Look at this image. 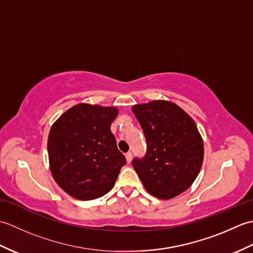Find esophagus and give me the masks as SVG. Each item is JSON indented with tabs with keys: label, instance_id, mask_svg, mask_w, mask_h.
<instances>
[{
	"label": "esophagus",
	"instance_id": "obj_1",
	"mask_svg": "<svg viewBox=\"0 0 253 253\" xmlns=\"http://www.w3.org/2000/svg\"><path fill=\"white\" fill-rule=\"evenodd\" d=\"M126 160H127V163H130L131 162V159H132V153L131 152H127L125 154Z\"/></svg>",
	"mask_w": 253,
	"mask_h": 253
}]
</instances>
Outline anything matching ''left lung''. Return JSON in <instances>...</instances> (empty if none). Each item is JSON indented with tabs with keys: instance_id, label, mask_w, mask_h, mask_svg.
I'll return each instance as SVG.
<instances>
[{
	"instance_id": "obj_1",
	"label": "left lung",
	"mask_w": 253,
	"mask_h": 253,
	"mask_svg": "<svg viewBox=\"0 0 253 253\" xmlns=\"http://www.w3.org/2000/svg\"><path fill=\"white\" fill-rule=\"evenodd\" d=\"M146 138L143 158L132 166L149 193L171 199L187 190L200 171L203 141L195 122L178 105L152 101L132 106Z\"/></svg>"
}]
</instances>
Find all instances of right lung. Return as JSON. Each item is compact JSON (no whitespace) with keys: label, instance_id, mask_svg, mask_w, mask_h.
<instances>
[{"label":"right lung","instance_id":"1","mask_svg":"<svg viewBox=\"0 0 253 253\" xmlns=\"http://www.w3.org/2000/svg\"><path fill=\"white\" fill-rule=\"evenodd\" d=\"M115 107L78 104L53 124L47 139L50 169L57 185L78 200H93L115 185L126 159L111 124Z\"/></svg>","mask_w":253,"mask_h":253}]
</instances>
